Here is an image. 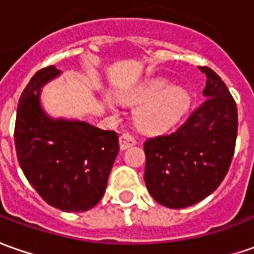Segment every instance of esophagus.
Listing matches in <instances>:
<instances>
[{
	"mask_svg": "<svg viewBox=\"0 0 254 254\" xmlns=\"http://www.w3.org/2000/svg\"><path fill=\"white\" fill-rule=\"evenodd\" d=\"M136 144V139H134L132 134L129 133H122L120 136V147L121 150H125L127 147H132Z\"/></svg>",
	"mask_w": 254,
	"mask_h": 254,
	"instance_id": "esophagus-1",
	"label": "esophagus"
}]
</instances>
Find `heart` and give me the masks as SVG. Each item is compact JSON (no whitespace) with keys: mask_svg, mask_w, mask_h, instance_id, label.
I'll return each instance as SVG.
<instances>
[{"mask_svg":"<svg viewBox=\"0 0 254 254\" xmlns=\"http://www.w3.org/2000/svg\"><path fill=\"white\" fill-rule=\"evenodd\" d=\"M164 80L149 84L122 96L129 104H144L136 115L139 127L144 130L158 132L172 127L185 113L189 96L181 87H171Z\"/></svg>","mask_w":254,"mask_h":254,"instance_id":"obj_1","label":"heart"}]
</instances>
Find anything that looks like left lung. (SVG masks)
<instances>
[{
	"mask_svg": "<svg viewBox=\"0 0 254 254\" xmlns=\"http://www.w3.org/2000/svg\"><path fill=\"white\" fill-rule=\"evenodd\" d=\"M206 75L204 98L172 133L144 141V182L157 203L184 208L220 186L235 151L238 110L228 87L213 69Z\"/></svg>",
	"mask_w": 254,
	"mask_h": 254,
	"instance_id": "1",
	"label": "left lung"
}]
</instances>
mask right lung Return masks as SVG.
<instances>
[{"label": "right lung", "mask_w": 254, "mask_h": 254, "mask_svg": "<svg viewBox=\"0 0 254 254\" xmlns=\"http://www.w3.org/2000/svg\"><path fill=\"white\" fill-rule=\"evenodd\" d=\"M61 73L54 65L34 73L19 98L15 147L20 168L41 199L62 211H87L101 200L120 151L118 134L83 121L53 120L40 89Z\"/></svg>", "instance_id": "1"}]
</instances>
